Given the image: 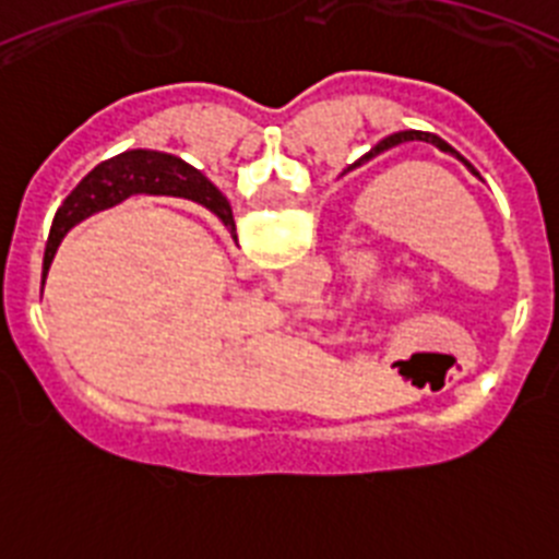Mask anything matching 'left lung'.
<instances>
[{
	"instance_id": "obj_1",
	"label": "left lung",
	"mask_w": 559,
	"mask_h": 559,
	"mask_svg": "<svg viewBox=\"0 0 559 559\" xmlns=\"http://www.w3.org/2000/svg\"><path fill=\"white\" fill-rule=\"evenodd\" d=\"M408 140H423V142H431V145H437L439 151L453 153V156H456L459 162H464V165L471 167V173H476V170H473V165H471V162L464 159V156H459V153L453 151V147L448 145L445 140H442V136H437V133H426V131H400V133H392V136H386V140L380 142L378 147H372V153H369V156H374V153L386 151V147H392V145H400V142H408ZM476 176H478V173H476Z\"/></svg>"
}]
</instances>
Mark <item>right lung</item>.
Listing matches in <instances>:
<instances>
[{"mask_svg":"<svg viewBox=\"0 0 559 559\" xmlns=\"http://www.w3.org/2000/svg\"><path fill=\"white\" fill-rule=\"evenodd\" d=\"M136 192H147V195H185L190 201H199L206 210L215 212L224 221V226L235 231L229 201L195 167L181 162L179 156H170V153L126 151L97 165L75 190L69 192V199L58 206L52 229H49L47 251H44V280H47L49 263H52L63 235L72 226H78L83 218L95 215V212L120 204V201H126L128 195H136Z\"/></svg>","mask_w":559,"mask_h":559,"instance_id":"1","label":"right lung"}]
</instances>
